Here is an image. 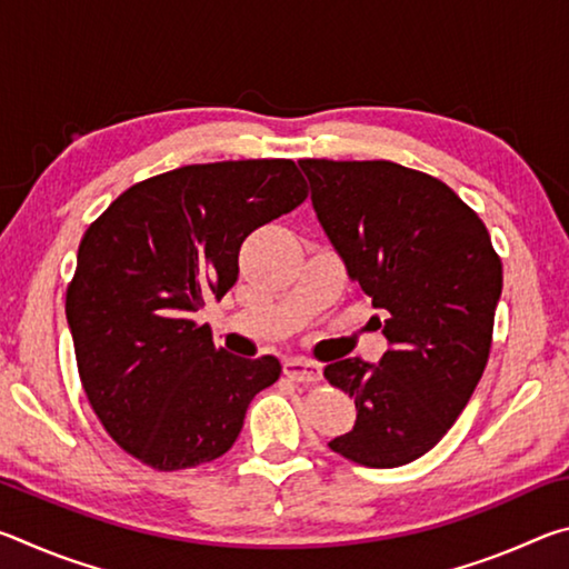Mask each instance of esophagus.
<instances>
[{"label": "esophagus", "mask_w": 569, "mask_h": 569, "mask_svg": "<svg viewBox=\"0 0 569 569\" xmlns=\"http://www.w3.org/2000/svg\"><path fill=\"white\" fill-rule=\"evenodd\" d=\"M283 373L291 381H301V383L321 381V366L306 359H288L283 363Z\"/></svg>", "instance_id": "obj_1"}]
</instances>
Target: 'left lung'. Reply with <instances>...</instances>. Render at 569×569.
I'll list each match as a JSON object with an SVG mask.
<instances>
[{"label": "left lung", "mask_w": 569, "mask_h": 569, "mask_svg": "<svg viewBox=\"0 0 569 569\" xmlns=\"http://www.w3.org/2000/svg\"><path fill=\"white\" fill-rule=\"evenodd\" d=\"M326 236L389 341L377 366L323 369L356 401L329 447L371 469L427 455L485 373L502 293V258L481 218L447 182L389 160H298Z\"/></svg>", "instance_id": "left-lung-1"}]
</instances>
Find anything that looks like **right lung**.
<instances>
[{
    "label": "right lung",
    "instance_id": "right-lung-1",
    "mask_svg": "<svg viewBox=\"0 0 569 569\" xmlns=\"http://www.w3.org/2000/svg\"><path fill=\"white\" fill-rule=\"evenodd\" d=\"M308 196L293 160L182 166L134 182L84 230L67 286L77 371L118 445L158 471L233 447L276 356L240 359L196 323L238 281L243 240Z\"/></svg>",
    "mask_w": 569,
    "mask_h": 569
}]
</instances>
